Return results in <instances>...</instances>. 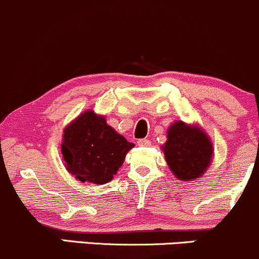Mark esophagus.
<instances>
[{"label":"esophagus","instance_id":"obj_1","mask_svg":"<svg viewBox=\"0 0 259 259\" xmlns=\"http://www.w3.org/2000/svg\"><path fill=\"white\" fill-rule=\"evenodd\" d=\"M150 144H151V141L147 140V139H140V140H138L139 146H150Z\"/></svg>","mask_w":259,"mask_h":259}]
</instances>
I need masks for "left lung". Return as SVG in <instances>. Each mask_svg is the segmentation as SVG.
<instances>
[{"mask_svg":"<svg viewBox=\"0 0 259 259\" xmlns=\"http://www.w3.org/2000/svg\"><path fill=\"white\" fill-rule=\"evenodd\" d=\"M173 175L180 181H194L205 173L212 160V144L197 125L176 121L168 127L162 146Z\"/></svg>","mask_w":259,"mask_h":259,"instance_id":"left-lung-1","label":"left lung"}]
</instances>
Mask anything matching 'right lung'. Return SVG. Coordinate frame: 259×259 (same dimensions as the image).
Listing matches in <instances>:
<instances>
[{
    "instance_id": "add662e5",
    "label": "right lung",
    "mask_w": 259,
    "mask_h": 259,
    "mask_svg": "<svg viewBox=\"0 0 259 259\" xmlns=\"http://www.w3.org/2000/svg\"><path fill=\"white\" fill-rule=\"evenodd\" d=\"M133 147L103 115L86 110L64 129L61 152L65 167L76 180L104 184L113 180Z\"/></svg>"
}]
</instances>
